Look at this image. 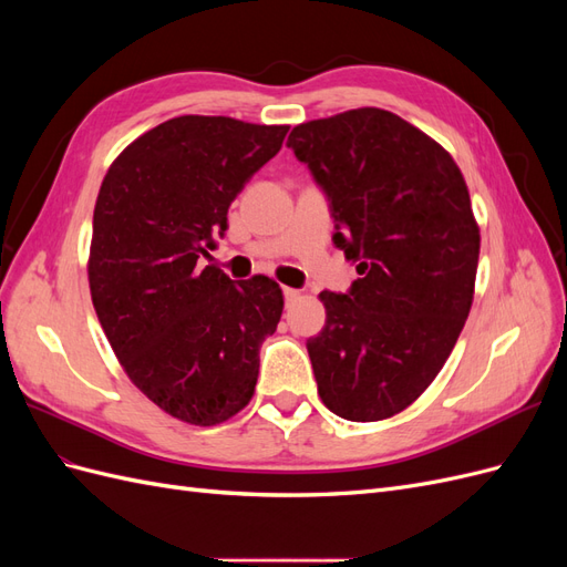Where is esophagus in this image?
Here are the masks:
<instances>
[{"label": "esophagus", "instance_id": "obj_1", "mask_svg": "<svg viewBox=\"0 0 567 567\" xmlns=\"http://www.w3.org/2000/svg\"><path fill=\"white\" fill-rule=\"evenodd\" d=\"M284 296H286V302H293V300H298L300 298V290H296V288H284Z\"/></svg>", "mask_w": 567, "mask_h": 567}]
</instances>
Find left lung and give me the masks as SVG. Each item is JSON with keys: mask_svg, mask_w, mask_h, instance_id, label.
I'll use <instances>...</instances> for the list:
<instances>
[{"mask_svg": "<svg viewBox=\"0 0 567 567\" xmlns=\"http://www.w3.org/2000/svg\"><path fill=\"white\" fill-rule=\"evenodd\" d=\"M288 146L359 274L350 293H319L326 326L307 340L319 398L340 419H390L435 381L471 312L480 227L466 179L433 136L373 106L302 123Z\"/></svg>", "mask_w": 567, "mask_h": 567, "instance_id": "obj_1", "label": "left lung"}]
</instances>
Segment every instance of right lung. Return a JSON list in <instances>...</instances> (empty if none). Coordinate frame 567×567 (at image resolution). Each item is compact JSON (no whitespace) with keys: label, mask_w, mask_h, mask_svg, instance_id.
<instances>
[{"label":"right lung","mask_w":567,"mask_h":567,"mask_svg":"<svg viewBox=\"0 0 567 567\" xmlns=\"http://www.w3.org/2000/svg\"><path fill=\"white\" fill-rule=\"evenodd\" d=\"M286 132L179 115L136 136L101 182L87 260L94 310L127 379L177 421L217 425L252 400L281 286L265 274L234 284L200 262Z\"/></svg>","instance_id":"add662e5"}]
</instances>
